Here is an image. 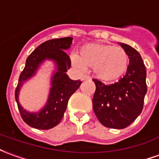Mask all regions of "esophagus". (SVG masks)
Instances as JSON below:
<instances>
[{
    "instance_id": "obj_1",
    "label": "esophagus",
    "mask_w": 159,
    "mask_h": 159,
    "mask_svg": "<svg viewBox=\"0 0 159 159\" xmlns=\"http://www.w3.org/2000/svg\"><path fill=\"white\" fill-rule=\"evenodd\" d=\"M82 80H83V81H85V80H91V77L89 76H87V75H85V76H83Z\"/></svg>"
}]
</instances>
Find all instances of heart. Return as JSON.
<instances>
[{
    "label": "heart",
    "mask_w": 159,
    "mask_h": 159,
    "mask_svg": "<svg viewBox=\"0 0 159 159\" xmlns=\"http://www.w3.org/2000/svg\"><path fill=\"white\" fill-rule=\"evenodd\" d=\"M71 62L78 71H85L87 66L93 67L94 73L99 79L110 82L125 74L129 58L126 51L121 47L91 43L82 47L80 55L73 53Z\"/></svg>",
    "instance_id": "1"
}]
</instances>
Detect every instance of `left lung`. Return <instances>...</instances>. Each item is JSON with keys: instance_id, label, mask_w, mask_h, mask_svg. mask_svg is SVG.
Segmentation results:
<instances>
[{"instance_id": "8db88e82", "label": "left lung", "mask_w": 159, "mask_h": 159, "mask_svg": "<svg viewBox=\"0 0 159 159\" xmlns=\"http://www.w3.org/2000/svg\"><path fill=\"white\" fill-rule=\"evenodd\" d=\"M120 45L129 58L126 75L109 85L93 79V110L103 126L115 129H123L135 120L142 112L147 92L146 70L140 54L126 44Z\"/></svg>"}]
</instances>
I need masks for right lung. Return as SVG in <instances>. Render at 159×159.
<instances>
[{"label": "right lung", "instance_id": "add662e5", "mask_svg": "<svg viewBox=\"0 0 159 159\" xmlns=\"http://www.w3.org/2000/svg\"><path fill=\"white\" fill-rule=\"evenodd\" d=\"M71 37L50 39L42 43L26 58L25 68L20 73L15 89V100L23 120L32 127L41 130L51 129L59 124L68 101L71 95L80 87L82 81L71 80L66 74L71 62L65 52L72 44ZM46 59L53 60L56 70L52 78V88L45 107L36 113L25 111L18 102V93L23 83L36 74L40 64Z\"/></svg>", "mask_w": 159, "mask_h": 159}]
</instances>
